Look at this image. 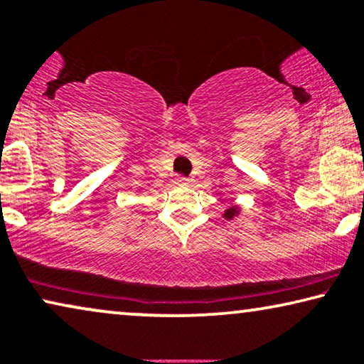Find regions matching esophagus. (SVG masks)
Wrapping results in <instances>:
<instances>
[{
  "label": "esophagus",
  "mask_w": 364,
  "mask_h": 364,
  "mask_svg": "<svg viewBox=\"0 0 364 364\" xmlns=\"http://www.w3.org/2000/svg\"><path fill=\"white\" fill-rule=\"evenodd\" d=\"M175 184H178V186H186V184H189V180H188V178H184V176H176Z\"/></svg>",
  "instance_id": "34e87169"
}]
</instances>
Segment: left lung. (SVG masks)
<instances>
[{"instance_id": "left-lung-1", "label": "left lung", "mask_w": 364, "mask_h": 364, "mask_svg": "<svg viewBox=\"0 0 364 364\" xmlns=\"http://www.w3.org/2000/svg\"><path fill=\"white\" fill-rule=\"evenodd\" d=\"M237 214H239V208L232 206V208H229V209H226V211H224V218L232 219L234 216H237Z\"/></svg>"}]
</instances>
